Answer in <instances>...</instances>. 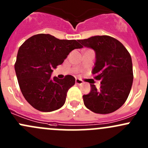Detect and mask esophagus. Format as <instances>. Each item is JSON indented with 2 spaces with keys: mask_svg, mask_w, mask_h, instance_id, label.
<instances>
[{
  "mask_svg": "<svg viewBox=\"0 0 148 148\" xmlns=\"http://www.w3.org/2000/svg\"><path fill=\"white\" fill-rule=\"evenodd\" d=\"M75 83H76V84L81 85L83 83V82L82 81L81 79H76V80H75Z\"/></svg>",
  "mask_w": 148,
  "mask_h": 148,
  "instance_id": "esophagus-1",
  "label": "esophagus"
}]
</instances>
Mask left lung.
I'll return each mask as SVG.
<instances>
[{"instance_id": "obj_1", "label": "left lung", "mask_w": 148, "mask_h": 148, "mask_svg": "<svg viewBox=\"0 0 148 148\" xmlns=\"http://www.w3.org/2000/svg\"><path fill=\"white\" fill-rule=\"evenodd\" d=\"M79 42L95 51L96 61L92 73L101 81L99 90L90 84V92L83 95L85 107L97 114L116 111L127 100L132 88L130 54L122 43L109 36H95Z\"/></svg>"}]
</instances>
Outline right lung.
Listing matches in <instances>:
<instances>
[{
	"instance_id": "1",
	"label": "right lung",
	"mask_w": 148,
	"mask_h": 148,
	"mask_svg": "<svg viewBox=\"0 0 148 148\" xmlns=\"http://www.w3.org/2000/svg\"><path fill=\"white\" fill-rule=\"evenodd\" d=\"M82 46L76 40H60L40 34L28 38L19 48L15 71L21 91L36 110L52 112L64 104L69 89L75 78H51L53 69L62 64L70 52Z\"/></svg>"
}]
</instances>
